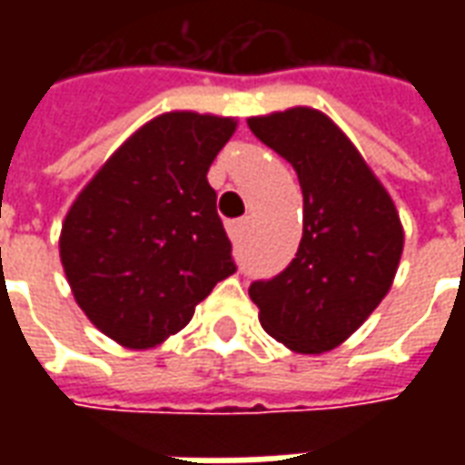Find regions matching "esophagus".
Returning a JSON list of instances; mask_svg holds the SVG:
<instances>
[{"instance_id":"1","label":"esophagus","mask_w":465,"mask_h":465,"mask_svg":"<svg viewBox=\"0 0 465 465\" xmlns=\"http://www.w3.org/2000/svg\"><path fill=\"white\" fill-rule=\"evenodd\" d=\"M243 229H246V219H233V222H226V232H229L232 239H239Z\"/></svg>"}]
</instances>
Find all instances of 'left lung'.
Here are the masks:
<instances>
[{"instance_id":"8db88e82","label":"left lung","mask_w":465,"mask_h":465,"mask_svg":"<svg viewBox=\"0 0 465 465\" xmlns=\"http://www.w3.org/2000/svg\"><path fill=\"white\" fill-rule=\"evenodd\" d=\"M252 132L292 163L303 193L299 252L279 276L253 282L263 331L296 353L341 346L389 293L403 226L396 203L359 149L312 106L249 119Z\"/></svg>"}]
</instances>
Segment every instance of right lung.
Returning a JSON list of instances; mask_svg holds the SVG:
<instances>
[{
    "instance_id": "right-lung-1",
    "label": "right lung",
    "mask_w": 465,
    "mask_h": 465,
    "mask_svg": "<svg viewBox=\"0 0 465 465\" xmlns=\"http://www.w3.org/2000/svg\"><path fill=\"white\" fill-rule=\"evenodd\" d=\"M233 116L166 112L116 149L62 223L59 256L79 309L124 349H153L236 272L206 172Z\"/></svg>"
}]
</instances>
